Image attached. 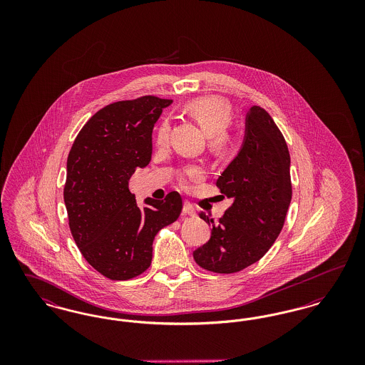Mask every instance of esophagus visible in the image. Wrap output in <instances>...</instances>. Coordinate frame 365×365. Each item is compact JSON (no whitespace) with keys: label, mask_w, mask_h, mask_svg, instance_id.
Segmentation results:
<instances>
[{"label":"esophagus","mask_w":365,"mask_h":365,"mask_svg":"<svg viewBox=\"0 0 365 365\" xmlns=\"http://www.w3.org/2000/svg\"><path fill=\"white\" fill-rule=\"evenodd\" d=\"M183 215H187V216H194L195 215V209L187 201L183 204Z\"/></svg>","instance_id":"esophagus-1"}]
</instances>
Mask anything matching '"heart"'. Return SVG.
<instances>
[{
    "label": "heart",
    "instance_id": "heart-1",
    "mask_svg": "<svg viewBox=\"0 0 365 365\" xmlns=\"http://www.w3.org/2000/svg\"><path fill=\"white\" fill-rule=\"evenodd\" d=\"M185 112L192 120L207 133L208 145L212 152L222 155L226 153L232 143V135L228 131V124L232 119L231 106L219 97H201L191 100L185 106ZM170 122L165 119L158 124L156 130L157 145H164L170 137ZM200 174V170L190 167L186 170V178H194Z\"/></svg>",
    "mask_w": 365,
    "mask_h": 365
}]
</instances>
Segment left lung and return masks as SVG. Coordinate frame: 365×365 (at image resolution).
<instances>
[{
	"label": "left lung",
	"instance_id": "1",
	"mask_svg": "<svg viewBox=\"0 0 365 365\" xmlns=\"http://www.w3.org/2000/svg\"><path fill=\"white\" fill-rule=\"evenodd\" d=\"M216 186L232 205L219 223L200 213L212 232L192 257L210 272L234 274L260 260L277 241L292 201L289 149L265 109H249L242 146Z\"/></svg>",
	"mask_w": 365,
	"mask_h": 365
}]
</instances>
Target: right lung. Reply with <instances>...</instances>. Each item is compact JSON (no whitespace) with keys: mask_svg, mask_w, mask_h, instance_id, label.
I'll return each mask as SVG.
<instances>
[{"mask_svg":"<svg viewBox=\"0 0 365 365\" xmlns=\"http://www.w3.org/2000/svg\"><path fill=\"white\" fill-rule=\"evenodd\" d=\"M173 100L143 96L106 105L79 131L67 158L64 202L71 234L87 262L112 280L145 272L153 241L179 217L182 197L145 200L139 208L128 180L152 158V133Z\"/></svg>","mask_w":365,"mask_h":365,"instance_id":"add662e5","label":"right lung"}]
</instances>
